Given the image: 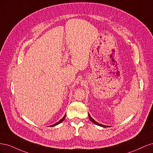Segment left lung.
Listing matches in <instances>:
<instances>
[{"label":"left lung","mask_w":153,"mask_h":153,"mask_svg":"<svg viewBox=\"0 0 153 153\" xmlns=\"http://www.w3.org/2000/svg\"><path fill=\"white\" fill-rule=\"evenodd\" d=\"M88 115H89V119H90V121H92V123H94V124H96V125H98V126H102V127H104V128H105V127H106V126H105V125H103V124H100V123H97V122H96L94 120L92 119L91 117V115H89V114H88Z\"/></svg>","instance_id":"8db88e82"}]
</instances>
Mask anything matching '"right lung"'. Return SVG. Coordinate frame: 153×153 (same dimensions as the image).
<instances>
[{
  "instance_id": "1",
  "label": "right lung",
  "mask_w": 153,
  "mask_h": 153,
  "mask_svg": "<svg viewBox=\"0 0 153 153\" xmlns=\"http://www.w3.org/2000/svg\"><path fill=\"white\" fill-rule=\"evenodd\" d=\"M66 114H65V115H64V116L61 120H60V121H59V122H57V123H55V124H53V125H51L50 126H52H52H56V125H57V124L61 123V122H62V121H64V119H65V117H66Z\"/></svg>"
}]
</instances>
